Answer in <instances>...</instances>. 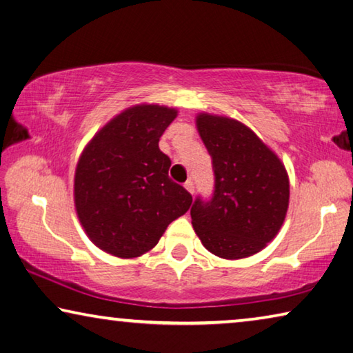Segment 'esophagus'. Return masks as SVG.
I'll return each instance as SVG.
<instances>
[{
  "mask_svg": "<svg viewBox=\"0 0 353 353\" xmlns=\"http://www.w3.org/2000/svg\"><path fill=\"white\" fill-rule=\"evenodd\" d=\"M184 188H186V190H188L189 194H194V183L190 181V180L184 183Z\"/></svg>",
  "mask_w": 353,
  "mask_h": 353,
  "instance_id": "1",
  "label": "esophagus"
}]
</instances>
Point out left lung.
Listing matches in <instances>:
<instances>
[{
	"instance_id": "left-lung-1",
	"label": "left lung",
	"mask_w": 353,
	"mask_h": 353,
	"mask_svg": "<svg viewBox=\"0 0 353 353\" xmlns=\"http://www.w3.org/2000/svg\"><path fill=\"white\" fill-rule=\"evenodd\" d=\"M197 131L212 158L214 195L190 208L201 244L223 259L261 252L285 222L290 176L281 159L247 125L225 115L200 112Z\"/></svg>"
}]
</instances>
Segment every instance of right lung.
Returning <instances> with one entry per match:
<instances>
[{
  "label": "right lung",
  "mask_w": 353,
  "mask_h": 353,
  "mask_svg": "<svg viewBox=\"0 0 353 353\" xmlns=\"http://www.w3.org/2000/svg\"><path fill=\"white\" fill-rule=\"evenodd\" d=\"M178 109L141 103L95 132L74 170L73 197L88 238L109 255L132 259L158 244L192 195L169 178L159 137Z\"/></svg>",
  "instance_id": "obj_1"
}]
</instances>
